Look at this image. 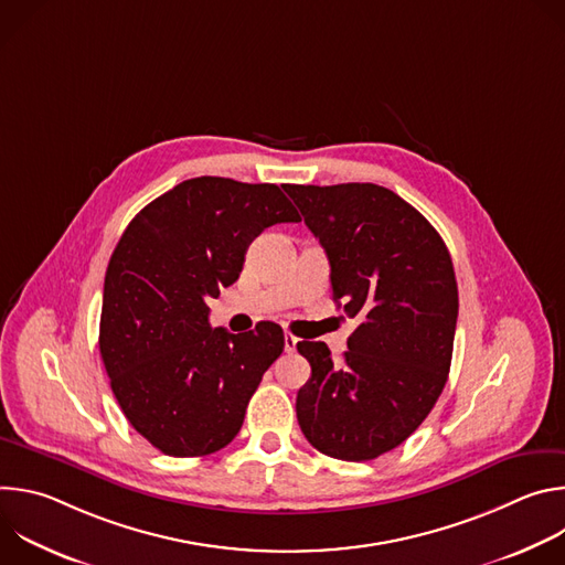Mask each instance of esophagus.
<instances>
[{"instance_id": "obj_1", "label": "esophagus", "mask_w": 565, "mask_h": 565, "mask_svg": "<svg viewBox=\"0 0 565 565\" xmlns=\"http://www.w3.org/2000/svg\"><path fill=\"white\" fill-rule=\"evenodd\" d=\"M284 349H286V353H295V349H297V338L290 335V333H286V335H284Z\"/></svg>"}]
</instances>
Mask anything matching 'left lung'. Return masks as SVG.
<instances>
[{"label":"left lung","mask_w":565,"mask_h":565,"mask_svg":"<svg viewBox=\"0 0 565 565\" xmlns=\"http://www.w3.org/2000/svg\"><path fill=\"white\" fill-rule=\"evenodd\" d=\"M284 190L327 250L333 299L360 321L342 362L324 342L297 344L310 362L297 420L317 451L373 460L405 443L445 388L458 317L454 264L436 227L386 188Z\"/></svg>","instance_id":"left-lung-1"}]
</instances>
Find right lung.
Here are the masks:
<instances>
[{
	"mask_svg": "<svg viewBox=\"0 0 565 565\" xmlns=\"http://www.w3.org/2000/svg\"><path fill=\"white\" fill-rule=\"evenodd\" d=\"M301 221L273 183L199 177L145 205L109 259L100 355L131 427L168 456H207L234 440L284 331L212 329L207 299L238 279L253 241Z\"/></svg>",
	"mask_w": 565,
	"mask_h": 565,
	"instance_id": "add662e5",
	"label": "right lung"
}]
</instances>
